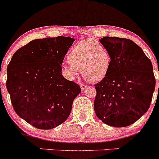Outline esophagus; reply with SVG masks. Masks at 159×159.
<instances>
[{
  "label": "esophagus",
  "mask_w": 159,
  "mask_h": 159,
  "mask_svg": "<svg viewBox=\"0 0 159 159\" xmlns=\"http://www.w3.org/2000/svg\"><path fill=\"white\" fill-rule=\"evenodd\" d=\"M80 86H81V89L82 90V91H84V89H86L87 88H89V86L86 85V84H81Z\"/></svg>",
  "instance_id": "1"
}]
</instances>
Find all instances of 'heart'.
Returning <instances> with one entry per match:
<instances>
[{
    "mask_svg": "<svg viewBox=\"0 0 159 159\" xmlns=\"http://www.w3.org/2000/svg\"><path fill=\"white\" fill-rule=\"evenodd\" d=\"M69 65H62V73L67 79H75L80 68L84 78L98 82L106 77L111 65V57L107 48L94 38L79 41L68 52Z\"/></svg>",
    "mask_w": 159,
    "mask_h": 159,
    "instance_id": "obj_1",
    "label": "heart"
}]
</instances>
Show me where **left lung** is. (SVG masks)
Listing matches in <instances>:
<instances>
[{
    "label": "left lung",
    "mask_w": 159,
    "mask_h": 159,
    "mask_svg": "<svg viewBox=\"0 0 159 159\" xmlns=\"http://www.w3.org/2000/svg\"><path fill=\"white\" fill-rule=\"evenodd\" d=\"M110 52L111 65L95 84L96 115L105 124L126 127L146 113L155 88L150 59L129 39L104 37L99 40Z\"/></svg>",
    "instance_id": "8db88e82"
}]
</instances>
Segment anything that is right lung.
<instances>
[{
	"mask_svg": "<svg viewBox=\"0 0 159 159\" xmlns=\"http://www.w3.org/2000/svg\"><path fill=\"white\" fill-rule=\"evenodd\" d=\"M75 39L68 37L35 39L14 54L7 68V91L13 108L39 129L65 122L81 90L65 78L61 65Z\"/></svg>",
	"mask_w": 159,
	"mask_h": 159,
	"instance_id": "obj_1",
	"label": "right lung"
}]
</instances>
